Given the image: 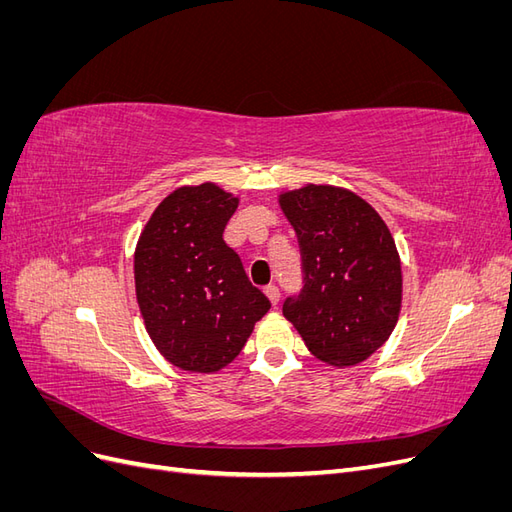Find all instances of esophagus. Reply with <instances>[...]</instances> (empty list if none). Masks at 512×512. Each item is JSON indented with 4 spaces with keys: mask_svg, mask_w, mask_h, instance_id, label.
<instances>
[{
    "mask_svg": "<svg viewBox=\"0 0 512 512\" xmlns=\"http://www.w3.org/2000/svg\"><path fill=\"white\" fill-rule=\"evenodd\" d=\"M265 294L269 297L271 305H277V303H280V288H277L275 284H269V286L265 288Z\"/></svg>",
    "mask_w": 512,
    "mask_h": 512,
    "instance_id": "esophagus-1",
    "label": "esophagus"
}]
</instances>
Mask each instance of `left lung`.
<instances>
[{"instance_id":"8db88e82","label":"left lung","mask_w":512,"mask_h":512,"mask_svg":"<svg viewBox=\"0 0 512 512\" xmlns=\"http://www.w3.org/2000/svg\"><path fill=\"white\" fill-rule=\"evenodd\" d=\"M297 232L303 288L284 316L316 359L350 367L393 333L401 309V262L389 226L361 196L307 183L280 194Z\"/></svg>"}]
</instances>
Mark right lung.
I'll list each match as a JSON object with an SVG mask.
<instances>
[{
    "instance_id": "right-lung-1",
    "label": "right lung",
    "mask_w": 512,
    "mask_h": 512,
    "mask_svg": "<svg viewBox=\"0 0 512 512\" xmlns=\"http://www.w3.org/2000/svg\"><path fill=\"white\" fill-rule=\"evenodd\" d=\"M237 205L215 183L183 185L151 213L136 243L145 329L164 359L185 371L226 367L271 307L222 237Z\"/></svg>"
}]
</instances>
